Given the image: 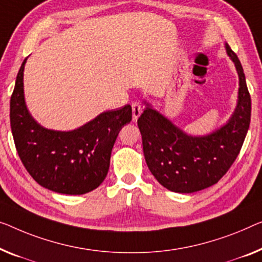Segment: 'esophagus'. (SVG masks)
Returning a JSON list of instances; mask_svg holds the SVG:
<instances>
[{
    "label": "esophagus",
    "mask_w": 262,
    "mask_h": 262,
    "mask_svg": "<svg viewBox=\"0 0 262 262\" xmlns=\"http://www.w3.org/2000/svg\"><path fill=\"white\" fill-rule=\"evenodd\" d=\"M132 111H133V121H138L142 113V107L139 102H133L132 103Z\"/></svg>",
    "instance_id": "1"
}]
</instances>
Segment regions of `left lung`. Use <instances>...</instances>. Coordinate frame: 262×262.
Returning a JSON list of instances; mask_svg holds the SVG:
<instances>
[{"label": "left lung", "instance_id": "obj_1", "mask_svg": "<svg viewBox=\"0 0 262 262\" xmlns=\"http://www.w3.org/2000/svg\"><path fill=\"white\" fill-rule=\"evenodd\" d=\"M225 48L239 76V92L236 107L224 126L202 136L187 134L143 101L146 108L138 126L144 159L156 180L171 192L194 193L215 185L243 147L251 122V95L239 58L227 43Z\"/></svg>", "mask_w": 262, "mask_h": 262}]
</instances>
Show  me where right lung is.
Segmentation results:
<instances>
[{"label":"right lung","instance_id":"add662e5","mask_svg":"<svg viewBox=\"0 0 262 262\" xmlns=\"http://www.w3.org/2000/svg\"><path fill=\"white\" fill-rule=\"evenodd\" d=\"M18 70L10 99V126L19 159L31 178L55 193L92 192L107 177L113 146L120 130L132 120L129 104L101 113L74 130L42 127L27 108L23 72Z\"/></svg>","mask_w":262,"mask_h":262}]
</instances>
